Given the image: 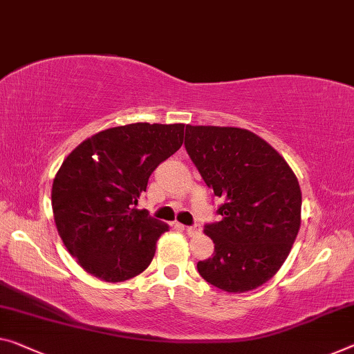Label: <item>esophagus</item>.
Masks as SVG:
<instances>
[{
	"instance_id": "obj_1",
	"label": "esophagus",
	"mask_w": 354,
	"mask_h": 354,
	"mask_svg": "<svg viewBox=\"0 0 354 354\" xmlns=\"http://www.w3.org/2000/svg\"><path fill=\"white\" fill-rule=\"evenodd\" d=\"M185 231H187L188 236H196V234L201 232V226L199 225H193V226H185Z\"/></svg>"
}]
</instances>
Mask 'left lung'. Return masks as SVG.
Returning a JSON list of instances; mask_svg holds the SVG:
<instances>
[{
  "mask_svg": "<svg viewBox=\"0 0 354 354\" xmlns=\"http://www.w3.org/2000/svg\"><path fill=\"white\" fill-rule=\"evenodd\" d=\"M185 149L223 199L221 221L204 227L215 253L199 261V275L223 291H252L279 272L296 241L302 207L296 174L248 129L187 124Z\"/></svg>",
  "mask_w": 354,
  "mask_h": 354,
  "instance_id": "1",
  "label": "left lung"
}]
</instances>
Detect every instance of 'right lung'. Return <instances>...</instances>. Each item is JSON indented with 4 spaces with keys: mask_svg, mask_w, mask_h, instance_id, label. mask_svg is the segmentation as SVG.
Returning a JSON list of instances; mask_svg holds the SVG:
<instances>
[{
    "mask_svg": "<svg viewBox=\"0 0 354 354\" xmlns=\"http://www.w3.org/2000/svg\"><path fill=\"white\" fill-rule=\"evenodd\" d=\"M183 129V123L109 128L80 142L59 166L53 218L85 272L117 283L149 268L169 226L136 205L156 166L182 147Z\"/></svg>",
    "mask_w": 354,
    "mask_h": 354,
    "instance_id": "add662e5",
    "label": "right lung"
}]
</instances>
